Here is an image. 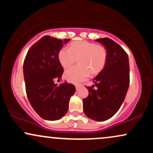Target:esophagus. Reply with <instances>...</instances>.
I'll return each mask as SVG.
<instances>
[{"instance_id": "esophagus-1", "label": "esophagus", "mask_w": 153, "mask_h": 153, "mask_svg": "<svg viewBox=\"0 0 153 153\" xmlns=\"http://www.w3.org/2000/svg\"><path fill=\"white\" fill-rule=\"evenodd\" d=\"M80 88V85H76V86H75V88H76V91H78L79 88Z\"/></svg>"}]
</instances>
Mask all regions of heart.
Wrapping results in <instances>:
<instances>
[{
  "label": "heart",
  "instance_id": "heart-1",
  "mask_svg": "<svg viewBox=\"0 0 153 153\" xmlns=\"http://www.w3.org/2000/svg\"><path fill=\"white\" fill-rule=\"evenodd\" d=\"M57 56L65 69L73 65L78 59L79 65L68 70L65 77L68 81L79 83L85 80L90 73L94 76L103 71L108 59V50L103 45L80 40L70 44L69 49H61Z\"/></svg>",
  "mask_w": 153,
  "mask_h": 153
}]
</instances>
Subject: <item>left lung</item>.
<instances>
[{"label":"left lung","mask_w":153,"mask_h":153,"mask_svg":"<svg viewBox=\"0 0 153 153\" xmlns=\"http://www.w3.org/2000/svg\"><path fill=\"white\" fill-rule=\"evenodd\" d=\"M96 41L106 47L108 59L103 71L93 80L94 85L86 87L89 94L82 102L88 118L102 122L111 118L125 99L129 86V64L127 52L114 41L109 38Z\"/></svg>","instance_id":"8db88e82"}]
</instances>
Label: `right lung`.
Returning <instances> with one entry per match:
<instances>
[{"mask_svg": "<svg viewBox=\"0 0 153 153\" xmlns=\"http://www.w3.org/2000/svg\"><path fill=\"white\" fill-rule=\"evenodd\" d=\"M69 39L62 40L44 36L30 47L24 62L26 92L31 106L39 117L49 121L62 118L68 110L75 87L66 81L59 85L63 68L58 52Z\"/></svg>", "mask_w": 153, "mask_h": 153, "instance_id": "add662e5", "label": "right lung"}]
</instances>
